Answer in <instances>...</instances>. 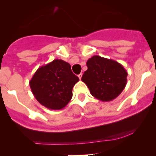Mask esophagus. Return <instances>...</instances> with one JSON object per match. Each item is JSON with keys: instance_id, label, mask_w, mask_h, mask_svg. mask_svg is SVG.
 Wrapping results in <instances>:
<instances>
[{"instance_id": "34e87169", "label": "esophagus", "mask_w": 156, "mask_h": 156, "mask_svg": "<svg viewBox=\"0 0 156 156\" xmlns=\"http://www.w3.org/2000/svg\"><path fill=\"white\" fill-rule=\"evenodd\" d=\"M82 76H83V73H80V74L78 75V77H79V79H80V80H81V79H82Z\"/></svg>"}]
</instances>
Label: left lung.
<instances>
[{
  "label": "left lung",
  "mask_w": 156,
  "mask_h": 156,
  "mask_svg": "<svg viewBox=\"0 0 156 156\" xmlns=\"http://www.w3.org/2000/svg\"><path fill=\"white\" fill-rule=\"evenodd\" d=\"M86 65L87 70L84 72L82 81L93 97L102 101H112L125 89L127 72L118 62L94 55Z\"/></svg>",
  "instance_id": "obj_1"
}]
</instances>
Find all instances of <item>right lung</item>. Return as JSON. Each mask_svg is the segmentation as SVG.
<instances>
[{
  "instance_id": "add662e5",
  "label": "right lung",
  "mask_w": 156,
  "mask_h": 156,
  "mask_svg": "<svg viewBox=\"0 0 156 156\" xmlns=\"http://www.w3.org/2000/svg\"><path fill=\"white\" fill-rule=\"evenodd\" d=\"M78 81L71 65L56 59L37 70L29 85L42 105L50 110H61L72 98L73 87Z\"/></svg>"
}]
</instances>
